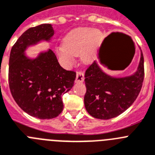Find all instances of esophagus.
Returning <instances> with one entry per match:
<instances>
[{"instance_id": "34e87169", "label": "esophagus", "mask_w": 155, "mask_h": 155, "mask_svg": "<svg viewBox=\"0 0 155 155\" xmlns=\"http://www.w3.org/2000/svg\"><path fill=\"white\" fill-rule=\"evenodd\" d=\"M84 80V73L82 71H78L76 72V83H83Z\"/></svg>"}]
</instances>
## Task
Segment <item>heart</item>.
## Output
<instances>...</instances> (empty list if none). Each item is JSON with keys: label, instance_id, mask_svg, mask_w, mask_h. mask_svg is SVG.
<instances>
[{"label": "heart", "instance_id": "b5f03b06", "mask_svg": "<svg viewBox=\"0 0 155 155\" xmlns=\"http://www.w3.org/2000/svg\"><path fill=\"white\" fill-rule=\"evenodd\" d=\"M101 40V32L89 27H79L68 32L63 38V45L57 54L60 61L66 66L73 64L76 55L80 54L84 62L92 61Z\"/></svg>", "mask_w": 155, "mask_h": 155}]
</instances>
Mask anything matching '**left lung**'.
<instances>
[{
  "mask_svg": "<svg viewBox=\"0 0 155 155\" xmlns=\"http://www.w3.org/2000/svg\"><path fill=\"white\" fill-rule=\"evenodd\" d=\"M143 78L142 51L137 70L130 76H109L94 61L85 72L87 92L84 104L87 112L99 119H110L121 115L133 104L139 95Z\"/></svg>",
  "mask_w": 155,
  "mask_h": 155,
  "instance_id": "8db88e82",
  "label": "left lung"
}]
</instances>
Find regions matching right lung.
I'll return each instance as SVG.
<instances>
[{"label": "right lung", "instance_id": "right-lung-1", "mask_svg": "<svg viewBox=\"0 0 155 155\" xmlns=\"http://www.w3.org/2000/svg\"><path fill=\"white\" fill-rule=\"evenodd\" d=\"M51 24L29 28L17 40L9 58V87L14 100L25 112L40 119L57 117L63 110L61 97L74 85L76 74L59 64L51 50L39 53L35 58L25 51L53 37Z\"/></svg>", "mask_w": 155, "mask_h": 155}]
</instances>
